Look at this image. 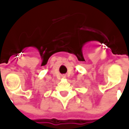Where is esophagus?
<instances>
[{
	"label": "esophagus",
	"instance_id": "1",
	"mask_svg": "<svg viewBox=\"0 0 129 129\" xmlns=\"http://www.w3.org/2000/svg\"><path fill=\"white\" fill-rule=\"evenodd\" d=\"M62 77H63V78H65V77H66V75H63Z\"/></svg>",
	"mask_w": 129,
	"mask_h": 129
}]
</instances>
